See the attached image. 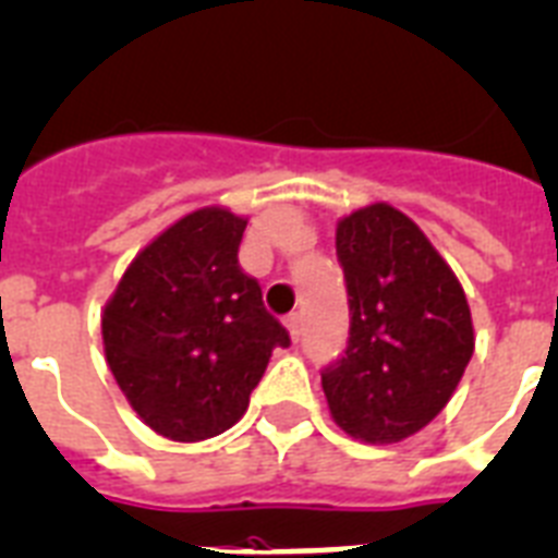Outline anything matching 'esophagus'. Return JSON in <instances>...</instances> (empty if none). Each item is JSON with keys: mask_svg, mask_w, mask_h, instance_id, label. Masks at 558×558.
Returning <instances> with one entry per match:
<instances>
[{"mask_svg": "<svg viewBox=\"0 0 558 558\" xmlns=\"http://www.w3.org/2000/svg\"><path fill=\"white\" fill-rule=\"evenodd\" d=\"M284 325H288L293 342H299V336H302V313H290L288 319H284Z\"/></svg>", "mask_w": 558, "mask_h": 558, "instance_id": "1", "label": "esophagus"}]
</instances>
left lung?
Instances as JSON below:
<instances>
[{
	"label": "left lung",
	"instance_id": "left-lung-1",
	"mask_svg": "<svg viewBox=\"0 0 558 558\" xmlns=\"http://www.w3.org/2000/svg\"><path fill=\"white\" fill-rule=\"evenodd\" d=\"M351 330L322 371L336 425L390 445L448 404L473 356L464 290L427 236L390 205L362 207L336 228Z\"/></svg>",
	"mask_w": 558,
	"mask_h": 558
}]
</instances>
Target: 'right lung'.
<instances>
[{
	"label": "right lung",
	"instance_id": "obj_1",
	"mask_svg": "<svg viewBox=\"0 0 558 558\" xmlns=\"http://www.w3.org/2000/svg\"><path fill=\"white\" fill-rule=\"evenodd\" d=\"M245 225L222 207L187 214L131 262L102 313L117 385L173 441L236 425L274 348L290 344L259 282L239 268Z\"/></svg>",
	"mask_w": 558,
	"mask_h": 558
}]
</instances>
